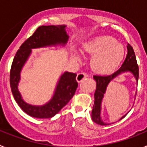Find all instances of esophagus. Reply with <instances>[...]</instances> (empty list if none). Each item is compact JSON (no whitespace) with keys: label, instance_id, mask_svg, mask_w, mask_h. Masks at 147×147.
Segmentation results:
<instances>
[{"label":"esophagus","instance_id":"1","mask_svg":"<svg viewBox=\"0 0 147 147\" xmlns=\"http://www.w3.org/2000/svg\"><path fill=\"white\" fill-rule=\"evenodd\" d=\"M88 75L85 73H80V74H78L77 76H76V81L78 82H82V80H84L86 77H88Z\"/></svg>","mask_w":147,"mask_h":147}]
</instances>
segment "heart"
Listing matches in <instances>:
<instances>
[{"label": "heart", "instance_id": "obj_1", "mask_svg": "<svg viewBox=\"0 0 147 147\" xmlns=\"http://www.w3.org/2000/svg\"><path fill=\"white\" fill-rule=\"evenodd\" d=\"M83 50L93 56L90 65L93 71L100 74L112 72L119 65L124 56L123 45L110 36L96 37L84 45ZM79 59L78 56H74Z\"/></svg>", "mask_w": 147, "mask_h": 147}]
</instances>
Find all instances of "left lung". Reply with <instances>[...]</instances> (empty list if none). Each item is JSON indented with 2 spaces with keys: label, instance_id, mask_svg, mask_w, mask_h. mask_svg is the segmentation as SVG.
Here are the masks:
<instances>
[{
  "label": "left lung",
  "instance_id": "left-lung-1",
  "mask_svg": "<svg viewBox=\"0 0 147 147\" xmlns=\"http://www.w3.org/2000/svg\"><path fill=\"white\" fill-rule=\"evenodd\" d=\"M124 72L132 73L136 78V81L138 82L139 76V68L137 64L134 50L129 43L127 44V54L125 60L124 61L122 65L118 71L114 72L113 74L107 75V76H98V75L93 76V79L96 82V90L94 93L95 100L93 110H92L91 118L95 123L99 125H107V124L105 123L101 119V105L104 98V94L106 92L109 83L118 75ZM127 115V113L125 114L124 116H122L119 120H121Z\"/></svg>",
  "mask_w": 147,
  "mask_h": 147
}]
</instances>
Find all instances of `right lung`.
<instances>
[{
  "mask_svg": "<svg viewBox=\"0 0 147 147\" xmlns=\"http://www.w3.org/2000/svg\"><path fill=\"white\" fill-rule=\"evenodd\" d=\"M65 26L57 25L38 27L33 34L20 45L13 59L9 76L11 93L20 108L32 117L47 119L54 116L72 98L78 87L76 74L66 71L61 75L51 99L41 106L28 105L24 102L18 88L20 71L32 53V49L57 45H65L68 40Z\"/></svg>",
  "mask_w": 147,
  "mask_h": 147,
  "instance_id": "right-lung-1",
  "label": "right lung"
}]
</instances>
